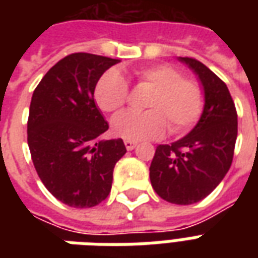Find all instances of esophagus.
<instances>
[{
	"label": "esophagus",
	"instance_id": "esophagus-1",
	"mask_svg": "<svg viewBox=\"0 0 258 258\" xmlns=\"http://www.w3.org/2000/svg\"><path fill=\"white\" fill-rule=\"evenodd\" d=\"M124 145H125V148H127V151H133L135 146H137V142H135V141L125 140L124 141Z\"/></svg>",
	"mask_w": 258,
	"mask_h": 258
}]
</instances>
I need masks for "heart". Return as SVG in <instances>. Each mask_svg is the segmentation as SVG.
<instances>
[{
  "label": "heart",
  "mask_w": 258,
  "mask_h": 258,
  "mask_svg": "<svg viewBox=\"0 0 258 258\" xmlns=\"http://www.w3.org/2000/svg\"><path fill=\"white\" fill-rule=\"evenodd\" d=\"M138 85L152 91L145 99V112H124L112 121L113 134L130 141L155 140L168 127L171 135L186 133L205 109V92L195 79L184 77L181 70L167 63L140 69ZM128 84L117 70H109L98 80L94 91L96 105L106 113L118 112L128 101Z\"/></svg>",
  "instance_id": "1"
}]
</instances>
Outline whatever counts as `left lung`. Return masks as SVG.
<instances>
[{
    "instance_id": "left-lung-1",
    "label": "left lung",
    "mask_w": 258,
    "mask_h": 258,
    "mask_svg": "<svg viewBox=\"0 0 258 258\" xmlns=\"http://www.w3.org/2000/svg\"><path fill=\"white\" fill-rule=\"evenodd\" d=\"M199 76L205 109L189 134L171 145H159L149 167L153 189L174 205L205 199L232 164L238 137V113L227 84L194 58H179Z\"/></svg>"
}]
</instances>
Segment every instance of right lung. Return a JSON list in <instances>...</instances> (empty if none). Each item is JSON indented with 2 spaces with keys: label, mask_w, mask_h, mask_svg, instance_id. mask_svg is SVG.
Returning a JSON list of instances; mask_svg holds the SVG:
<instances>
[{
  "label": "right lung",
  "mask_w": 258,
  "mask_h": 258,
  "mask_svg": "<svg viewBox=\"0 0 258 258\" xmlns=\"http://www.w3.org/2000/svg\"><path fill=\"white\" fill-rule=\"evenodd\" d=\"M118 59L70 53L33 92L27 144L38 177L64 205L87 209L110 194L113 168L124 156L121 138L102 141L109 124L96 107L98 80Z\"/></svg>",
  "instance_id": "right-lung-1"
}]
</instances>
